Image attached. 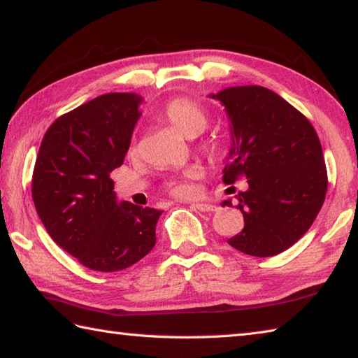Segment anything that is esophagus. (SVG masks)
<instances>
[{
  "label": "esophagus",
  "mask_w": 358,
  "mask_h": 358,
  "mask_svg": "<svg viewBox=\"0 0 358 358\" xmlns=\"http://www.w3.org/2000/svg\"><path fill=\"white\" fill-rule=\"evenodd\" d=\"M193 208H195L199 212H214V210H217V206L209 204V203H195V204H193Z\"/></svg>",
  "instance_id": "obj_1"
}]
</instances>
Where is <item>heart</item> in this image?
<instances>
[{
	"instance_id": "b5f03b06",
	"label": "heart",
	"mask_w": 358,
	"mask_h": 358,
	"mask_svg": "<svg viewBox=\"0 0 358 358\" xmlns=\"http://www.w3.org/2000/svg\"><path fill=\"white\" fill-rule=\"evenodd\" d=\"M162 117L165 119L168 124H171L173 127L185 138L198 136L206 129V125H208V115H206V111L198 103L187 99H176L166 103L165 108L162 110ZM208 149L214 154L218 152V148L215 144H212ZM134 152L135 146H131L130 154ZM199 176H201V169L195 166L189 168L184 173V178L169 182L168 189L178 196H190L193 193V187L189 180L196 179Z\"/></svg>"
}]
</instances>
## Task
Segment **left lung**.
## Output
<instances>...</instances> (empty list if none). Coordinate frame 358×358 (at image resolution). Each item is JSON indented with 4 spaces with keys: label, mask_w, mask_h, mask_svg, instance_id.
I'll use <instances>...</instances> for the list:
<instances>
[{
    "label": "left lung",
    "mask_w": 358,
    "mask_h": 358,
    "mask_svg": "<svg viewBox=\"0 0 358 358\" xmlns=\"http://www.w3.org/2000/svg\"><path fill=\"white\" fill-rule=\"evenodd\" d=\"M229 121L223 182L245 178L237 195L245 227L228 243L267 258L294 245L315 222L327 192L322 146L308 119L267 87L231 86L209 94ZM222 206H233L231 199Z\"/></svg>",
    "instance_id": "8db88e82"
}]
</instances>
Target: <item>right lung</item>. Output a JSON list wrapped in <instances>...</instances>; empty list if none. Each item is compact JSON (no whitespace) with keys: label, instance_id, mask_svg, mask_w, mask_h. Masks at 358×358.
Listing matches in <instances>:
<instances>
[{"label":"right lung","instance_id":"right-lung-1","mask_svg":"<svg viewBox=\"0 0 358 358\" xmlns=\"http://www.w3.org/2000/svg\"><path fill=\"white\" fill-rule=\"evenodd\" d=\"M141 102L135 92L92 99L56 119L37 154V215L62 250L97 272L134 266L157 241L163 210L119 203L110 179L130 148Z\"/></svg>","mask_w":358,"mask_h":358}]
</instances>
